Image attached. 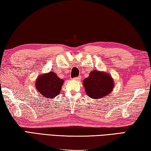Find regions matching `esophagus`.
Returning a JSON list of instances; mask_svg holds the SVG:
<instances>
[{"instance_id":"obj_1","label":"esophagus","mask_w":151,"mask_h":151,"mask_svg":"<svg viewBox=\"0 0 151 151\" xmlns=\"http://www.w3.org/2000/svg\"><path fill=\"white\" fill-rule=\"evenodd\" d=\"M81 76H78V77H76V78H74V80H76V81H80L81 80Z\"/></svg>"}]
</instances>
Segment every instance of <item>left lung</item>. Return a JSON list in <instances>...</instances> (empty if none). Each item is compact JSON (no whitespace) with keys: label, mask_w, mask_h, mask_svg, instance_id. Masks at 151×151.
Instances as JSON below:
<instances>
[{"label":"left lung","mask_w":151,"mask_h":151,"mask_svg":"<svg viewBox=\"0 0 151 151\" xmlns=\"http://www.w3.org/2000/svg\"><path fill=\"white\" fill-rule=\"evenodd\" d=\"M86 92L92 99H100L109 95L113 89V80L109 74L94 70L83 80Z\"/></svg>","instance_id":"8db88e82"}]
</instances>
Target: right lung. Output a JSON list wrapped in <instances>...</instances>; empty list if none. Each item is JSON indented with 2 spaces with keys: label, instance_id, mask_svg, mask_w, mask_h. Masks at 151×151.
<instances>
[{
  "label": "right lung",
  "instance_id": "1",
  "mask_svg": "<svg viewBox=\"0 0 151 151\" xmlns=\"http://www.w3.org/2000/svg\"><path fill=\"white\" fill-rule=\"evenodd\" d=\"M63 80L58 78L53 71L39 76L36 88L42 96L47 98H54L59 95Z\"/></svg>",
  "mask_w": 151,
  "mask_h": 151
}]
</instances>
